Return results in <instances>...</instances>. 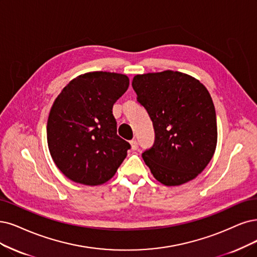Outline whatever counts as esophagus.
<instances>
[{
    "mask_svg": "<svg viewBox=\"0 0 257 257\" xmlns=\"http://www.w3.org/2000/svg\"><path fill=\"white\" fill-rule=\"evenodd\" d=\"M130 145H131V149L132 150H137L139 148V144H138V141L137 140H132L130 142Z\"/></svg>",
    "mask_w": 257,
    "mask_h": 257,
    "instance_id": "esophagus-1",
    "label": "esophagus"
}]
</instances>
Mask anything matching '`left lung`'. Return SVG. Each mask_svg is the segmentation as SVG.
<instances>
[{
	"instance_id": "1",
	"label": "left lung",
	"mask_w": 257,
	"mask_h": 257,
	"mask_svg": "<svg viewBox=\"0 0 257 257\" xmlns=\"http://www.w3.org/2000/svg\"><path fill=\"white\" fill-rule=\"evenodd\" d=\"M132 88L153 120L155 143L142 157L164 185L195 179L212 160L217 145L216 112L204 85L175 71L136 75Z\"/></svg>"
}]
</instances>
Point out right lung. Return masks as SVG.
<instances>
[{"instance_id": "add662e5", "label": "right lung", "mask_w": 257, "mask_h": 257, "mask_svg": "<svg viewBox=\"0 0 257 257\" xmlns=\"http://www.w3.org/2000/svg\"><path fill=\"white\" fill-rule=\"evenodd\" d=\"M128 87L126 75L90 72L57 96L47 119V144L66 178L94 186L115 175L130 144L117 136L112 108Z\"/></svg>"}]
</instances>
